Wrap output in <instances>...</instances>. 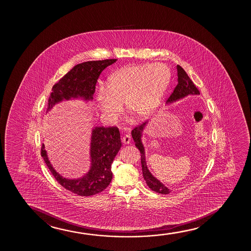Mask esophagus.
Wrapping results in <instances>:
<instances>
[{"mask_svg": "<svg viewBox=\"0 0 251 251\" xmlns=\"http://www.w3.org/2000/svg\"><path fill=\"white\" fill-rule=\"evenodd\" d=\"M130 135L129 134H124V136L122 137V141H123L124 144H128L130 142Z\"/></svg>", "mask_w": 251, "mask_h": 251, "instance_id": "1", "label": "esophagus"}]
</instances>
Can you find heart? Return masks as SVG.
<instances>
[{"label": "heart", "instance_id": "heart-1", "mask_svg": "<svg viewBox=\"0 0 251 251\" xmlns=\"http://www.w3.org/2000/svg\"><path fill=\"white\" fill-rule=\"evenodd\" d=\"M171 76L170 69L163 63L124 67L108 78L105 87L98 88L97 102L108 119L118 116L123 102L129 113L143 117L160 103Z\"/></svg>", "mask_w": 251, "mask_h": 251}]
</instances>
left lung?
Here are the masks:
<instances>
[{"mask_svg":"<svg viewBox=\"0 0 251 251\" xmlns=\"http://www.w3.org/2000/svg\"><path fill=\"white\" fill-rule=\"evenodd\" d=\"M176 69H177V85L176 86L171 96L169 97L167 102H173L179 99H182L184 97L188 96L189 94H192V95L200 94L199 90L197 89L196 85L186 74L184 69L179 65L176 66ZM146 124H147V122L138 125L132 130V137L134 139L135 147L139 149V151H141V161L143 177H144L145 181L147 182L148 187L152 191L159 193L162 195H168L171 192V190L159 182L158 179L155 178L147 167L146 158H145L144 147L141 141V134H142V130H143Z\"/></svg>","mask_w":251,"mask_h":251,"instance_id":"left-lung-1","label":"left lung"}]
</instances>
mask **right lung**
I'll return each instance as SVG.
<instances>
[{
  "label": "right lung",
  "mask_w": 251,
  "mask_h": 251,
  "mask_svg": "<svg viewBox=\"0 0 251 251\" xmlns=\"http://www.w3.org/2000/svg\"><path fill=\"white\" fill-rule=\"evenodd\" d=\"M116 62L117 59H106L85 62L75 66L52 87L47 111L62 100L77 97H83L86 100H93L101 73ZM121 147L118 127H95L91 143L92 168L85 176L77 180L62 178L56 173L49 161L44 144H42L41 156L52 175L63 188L78 196H90L102 192L110 184L112 179L111 165Z\"/></svg>",
  "instance_id": "1"
}]
</instances>
